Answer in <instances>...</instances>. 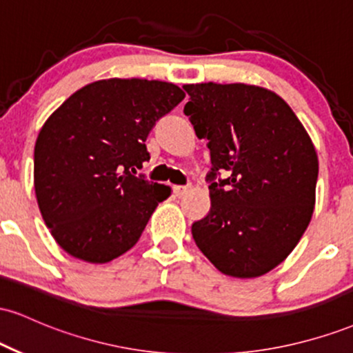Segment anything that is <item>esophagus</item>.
I'll list each match as a JSON object with an SVG mask.
<instances>
[{
  "instance_id": "1",
  "label": "esophagus",
  "mask_w": 353,
  "mask_h": 353,
  "mask_svg": "<svg viewBox=\"0 0 353 353\" xmlns=\"http://www.w3.org/2000/svg\"><path fill=\"white\" fill-rule=\"evenodd\" d=\"M189 190V185H174V194H176L177 197H184L185 194H188Z\"/></svg>"
}]
</instances>
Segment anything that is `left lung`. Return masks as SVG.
<instances>
[{
  "mask_svg": "<svg viewBox=\"0 0 353 353\" xmlns=\"http://www.w3.org/2000/svg\"><path fill=\"white\" fill-rule=\"evenodd\" d=\"M189 116L208 139L210 210L192 224L201 252L222 274L264 275L299 244L315 205L319 159L281 96L250 84H185ZM226 172L225 180L216 174Z\"/></svg>",
  "mask_w": 353,
  "mask_h": 353,
  "instance_id": "8db88e82",
  "label": "left lung"
}]
</instances>
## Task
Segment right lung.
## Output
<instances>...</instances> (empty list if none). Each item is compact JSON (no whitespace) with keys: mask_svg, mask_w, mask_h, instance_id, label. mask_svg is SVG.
<instances>
[{"mask_svg":"<svg viewBox=\"0 0 353 353\" xmlns=\"http://www.w3.org/2000/svg\"><path fill=\"white\" fill-rule=\"evenodd\" d=\"M184 91L172 83L103 79L56 109L34 145V190L44 224L61 249L104 264L136 242L171 188L136 176L156 121Z\"/></svg>","mask_w":353,"mask_h":353,"instance_id":"obj_1","label":"right lung"}]
</instances>
